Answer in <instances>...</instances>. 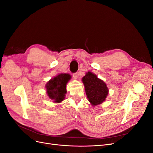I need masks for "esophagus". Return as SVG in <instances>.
I'll list each match as a JSON object with an SVG mask.
<instances>
[{
	"mask_svg": "<svg viewBox=\"0 0 153 153\" xmlns=\"http://www.w3.org/2000/svg\"><path fill=\"white\" fill-rule=\"evenodd\" d=\"M73 76L74 78H75V79H76V78H78V73H75L73 74Z\"/></svg>",
	"mask_w": 153,
	"mask_h": 153,
	"instance_id": "esophagus-1",
	"label": "esophagus"
}]
</instances>
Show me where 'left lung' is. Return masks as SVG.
Listing matches in <instances>:
<instances>
[{"mask_svg": "<svg viewBox=\"0 0 153 153\" xmlns=\"http://www.w3.org/2000/svg\"><path fill=\"white\" fill-rule=\"evenodd\" d=\"M82 80L91 105L96 106L102 103L108 94V89L105 83L91 71L87 72Z\"/></svg>", "mask_w": 153, "mask_h": 153, "instance_id": "left-lung-1", "label": "left lung"}]
</instances>
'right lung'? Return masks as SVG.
<instances>
[{"instance_id": "right-lung-1", "label": "right lung", "mask_w": 153, "mask_h": 153, "mask_svg": "<svg viewBox=\"0 0 153 153\" xmlns=\"http://www.w3.org/2000/svg\"><path fill=\"white\" fill-rule=\"evenodd\" d=\"M71 78L68 73H61L47 83L45 86L47 93L54 103H61L65 98L66 84Z\"/></svg>"}]
</instances>
